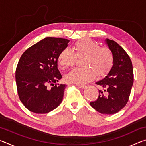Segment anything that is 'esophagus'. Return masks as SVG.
Here are the masks:
<instances>
[{"mask_svg":"<svg viewBox=\"0 0 146 146\" xmlns=\"http://www.w3.org/2000/svg\"><path fill=\"white\" fill-rule=\"evenodd\" d=\"M76 86H78V88H84L86 87V85H84V84H76Z\"/></svg>","mask_w":146,"mask_h":146,"instance_id":"esophagus-1","label":"esophagus"}]
</instances>
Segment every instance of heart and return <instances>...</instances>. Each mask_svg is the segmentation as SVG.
Returning <instances> with one entry per match:
<instances>
[{"mask_svg":"<svg viewBox=\"0 0 146 146\" xmlns=\"http://www.w3.org/2000/svg\"><path fill=\"white\" fill-rule=\"evenodd\" d=\"M73 50L68 48L63 49L58 55V63L64 68H73L77 58H84L82 66L85 68H77L68 74V82L85 84L93 80L97 74L99 77L107 75L114 64V56L110 49L100 47L99 44L90 39L76 42Z\"/></svg>","mask_w":146,"mask_h":146,"instance_id":"heart-1","label":"heart"}]
</instances>
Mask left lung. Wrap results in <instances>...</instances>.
Here are the masks:
<instances>
[{
	"label": "left lung",
	"mask_w": 146,
	"mask_h": 146,
	"mask_svg": "<svg viewBox=\"0 0 146 146\" xmlns=\"http://www.w3.org/2000/svg\"><path fill=\"white\" fill-rule=\"evenodd\" d=\"M114 56V64L108 75L96 82L99 95L90 105L98 112L111 115L118 113L129 100L134 80L132 62L124 49L114 40L106 39Z\"/></svg>",
	"instance_id": "8db88e82"
}]
</instances>
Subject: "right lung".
Instances as JSON below:
<instances>
[{"label": "right lung", "mask_w": 146, "mask_h": 146, "mask_svg": "<svg viewBox=\"0 0 146 146\" xmlns=\"http://www.w3.org/2000/svg\"><path fill=\"white\" fill-rule=\"evenodd\" d=\"M69 42L65 38L46 37L29 47L20 58L15 71L17 93L30 111L48 113L62 100L66 85L56 84L62 78L57 62L59 53L67 48ZM49 84L53 87L48 88Z\"/></svg>", "instance_id": "1"}]
</instances>
